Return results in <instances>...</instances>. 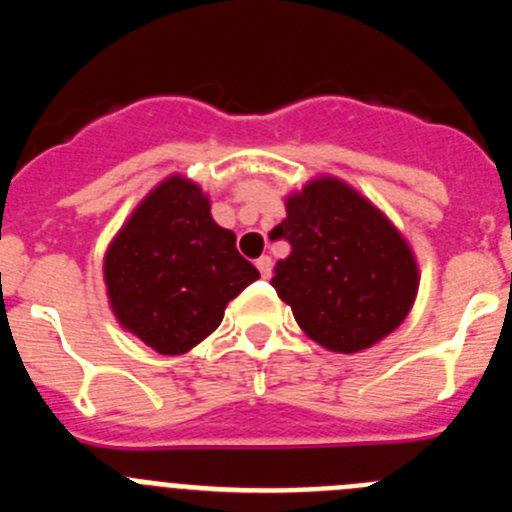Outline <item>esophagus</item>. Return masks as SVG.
Returning <instances> with one entry per match:
<instances>
[{
  "mask_svg": "<svg viewBox=\"0 0 512 512\" xmlns=\"http://www.w3.org/2000/svg\"><path fill=\"white\" fill-rule=\"evenodd\" d=\"M256 269L261 271V277L269 279V274H271V259H269V256H261V259H256Z\"/></svg>",
  "mask_w": 512,
  "mask_h": 512,
  "instance_id": "esophagus-1",
  "label": "esophagus"
}]
</instances>
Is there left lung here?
Segmentation results:
<instances>
[{
	"instance_id": "8db88e82",
	"label": "left lung",
	"mask_w": 512,
	"mask_h": 512,
	"mask_svg": "<svg viewBox=\"0 0 512 512\" xmlns=\"http://www.w3.org/2000/svg\"><path fill=\"white\" fill-rule=\"evenodd\" d=\"M289 243L271 287L315 343L356 354L397 328L418 292L413 251L395 225L338 179L310 182L274 228Z\"/></svg>"
}]
</instances>
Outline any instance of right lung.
<instances>
[{
  "instance_id": "add662e5",
  "label": "right lung",
  "mask_w": 512,
  "mask_h": 512,
  "mask_svg": "<svg viewBox=\"0 0 512 512\" xmlns=\"http://www.w3.org/2000/svg\"><path fill=\"white\" fill-rule=\"evenodd\" d=\"M259 279L235 235L210 215L197 184H158L104 256L107 295L122 328L158 354H184L223 320L225 305Z\"/></svg>"
}]
</instances>
